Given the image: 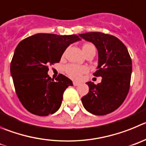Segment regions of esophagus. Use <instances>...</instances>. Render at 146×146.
<instances>
[{
  "label": "esophagus",
  "mask_w": 146,
  "mask_h": 146,
  "mask_svg": "<svg viewBox=\"0 0 146 146\" xmlns=\"http://www.w3.org/2000/svg\"><path fill=\"white\" fill-rule=\"evenodd\" d=\"M73 85H74V86H78V85L80 84V83L78 82V81H73Z\"/></svg>",
  "instance_id": "34e87169"
}]
</instances>
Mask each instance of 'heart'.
I'll return each mask as SVG.
<instances>
[{"label": "heart", "instance_id": "obj_1", "mask_svg": "<svg viewBox=\"0 0 146 146\" xmlns=\"http://www.w3.org/2000/svg\"><path fill=\"white\" fill-rule=\"evenodd\" d=\"M89 44H85L83 48ZM87 71V68L84 66H79L76 65H68L65 67V72L67 74L73 79H78L83 73Z\"/></svg>", "mask_w": 146, "mask_h": 146}]
</instances>
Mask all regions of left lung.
<instances>
[{"label": "left lung", "instance_id": "obj_1", "mask_svg": "<svg viewBox=\"0 0 146 146\" xmlns=\"http://www.w3.org/2000/svg\"><path fill=\"white\" fill-rule=\"evenodd\" d=\"M92 42L98 52V70L94 76L102 77L98 85L89 81V92L81 98L86 111L103 115L118 108L128 94L132 74V60L127 47L115 36L100 32L78 35Z\"/></svg>", "mask_w": 146, "mask_h": 146}]
</instances>
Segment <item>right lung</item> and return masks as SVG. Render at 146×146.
<instances>
[{
  "label": "right lung",
  "mask_w": 146,
  "mask_h": 146,
  "mask_svg": "<svg viewBox=\"0 0 146 146\" xmlns=\"http://www.w3.org/2000/svg\"><path fill=\"white\" fill-rule=\"evenodd\" d=\"M80 40L76 35L38 33L19 42L10 71L18 98L29 112L46 116L58 111L64 92L73 82L62 74L54 81L48 66L59 62L65 49Z\"/></svg>",
  "instance_id": "add662e5"
}]
</instances>
